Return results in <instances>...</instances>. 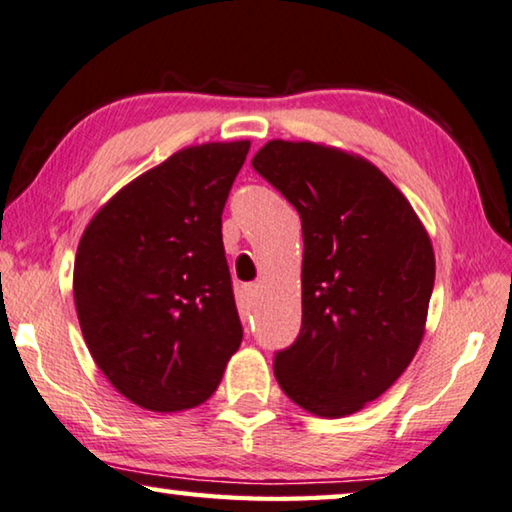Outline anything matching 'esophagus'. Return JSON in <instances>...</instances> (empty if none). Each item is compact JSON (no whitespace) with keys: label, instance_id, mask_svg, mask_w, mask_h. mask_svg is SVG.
<instances>
[{"label":"esophagus","instance_id":"esophagus-1","mask_svg":"<svg viewBox=\"0 0 512 512\" xmlns=\"http://www.w3.org/2000/svg\"><path fill=\"white\" fill-rule=\"evenodd\" d=\"M258 283H249V286H245V297L251 301V299H256L258 297Z\"/></svg>","mask_w":512,"mask_h":512}]
</instances>
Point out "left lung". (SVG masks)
Listing matches in <instances>:
<instances>
[{
	"instance_id": "1",
	"label": "left lung",
	"mask_w": 512,
	"mask_h": 512,
	"mask_svg": "<svg viewBox=\"0 0 512 512\" xmlns=\"http://www.w3.org/2000/svg\"><path fill=\"white\" fill-rule=\"evenodd\" d=\"M251 165L297 208L304 233L301 331L276 354V381L311 415H354L422 345L435 281L429 233L404 192L347 149L270 140Z\"/></svg>"
}]
</instances>
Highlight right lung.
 I'll return each mask as SVG.
<instances>
[{
    "label": "right lung",
    "instance_id": "right-lung-1",
    "mask_svg": "<svg viewBox=\"0 0 512 512\" xmlns=\"http://www.w3.org/2000/svg\"><path fill=\"white\" fill-rule=\"evenodd\" d=\"M249 140L183 147L92 215L74 258V306L113 388L154 413L213 395L242 342L222 211Z\"/></svg>",
    "mask_w": 512,
    "mask_h": 512
}]
</instances>
